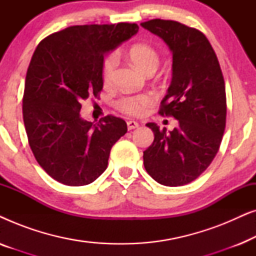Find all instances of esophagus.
I'll return each mask as SVG.
<instances>
[{"label":"esophagus","mask_w":256,"mask_h":256,"mask_svg":"<svg viewBox=\"0 0 256 256\" xmlns=\"http://www.w3.org/2000/svg\"><path fill=\"white\" fill-rule=\"evenodd\" d=\"M127 126H128V130H132V129H136V128H138V124L136 121H128L127 122Z\"/></svg>","instance_id":"34e87169"}]
</instances>
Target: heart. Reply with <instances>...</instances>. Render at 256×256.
Returning a JSON list of instances; mask_svg holds the SVG:
<instances>
[{
    "mask_svg": "<svg viewBox=\"0 0 256 256\" xmlns=\"http://www.w3.org/2000/svg\"><path fill=\"white\" fill-rule=\"evenodd\" d=\"M129 58L136 68L146 72L148 68H157L158 65V54L152 46L146 44H136L129 48ZM118 64V56L116 52H112L102 62V78L104 82H110L113 78L115 68ZM155 101V96L152 93L138 94V96H124L118 100V107L124 113L141 116L146 113V108L152 106Z\"/></svg>",
    "mask_w": 256,
    "mask_h": 256,
    "instance_id": "heart-1",
    "label": "heart"
}]
</instances>
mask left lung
I'll return each mask as SVG.
<instances>
[{"mask_svg": "<svg viewBox=\"0 0 256 256\" xmlns=\"http://www.w3.org/2000/svg\"><path fill=\"white\" fill-rule=\"evenodd\" d=\"M141 26L162 38L172 54V79L160 114L178 120L171 132L154 122L146 124L155 138L143 152V163L157 183L180 186L200 176L218 152L226 126L225 82L200 31L158 18Z\"/></svg>", "mask_w": 256, "mask_h": 256, "instance_id": "left-lung-1", "label": "left lung"}]
</instances>
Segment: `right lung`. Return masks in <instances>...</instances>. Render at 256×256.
Wrapping results in <instances>:
<instances>
[{"mask_svg": "<svg viewBox=\"0 0 256 256\" xmlns=\"http://www.w3.org/2000/svg\"><path fill=\"white\" fill-rule=\"evenodd\" d=\"M138 32L135 23L68 26L34 50L24 87V126L34 158L59 183L96 180L107 169L112 146L127 132V124L112 115L96 124L84 120L80 101L102 90L104 56Z\"/></svg>", "mask_w": 256, "mask_h": 256, "instance_id": "obj_1", "label": "right lung"}]
</instances>
